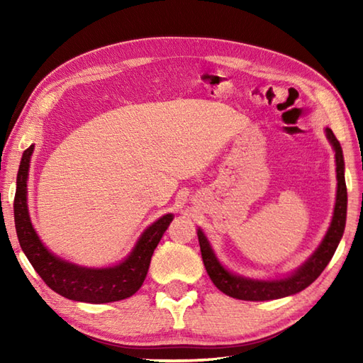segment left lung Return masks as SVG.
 <instances>
[{
  "instance_id": "1",
  "label": "left lung",
  "mask_w": 363,
  "mask_h": 363,
  "mask_svg": "<svg viewBox=\"0 0 363 363\" xmlns=\"http://www.w3.org/2000/svg\"><path fill=\"white\" fill-rule=\"evenodd\" d=\"M326 130V137L335 152V172H337V195L334 215L330 220L328 233L323 238L318 248L312 252V256L307 259L303 265L298 267L295 272L279 277V279H252L229 272L228 268L221 265L218 257L215 256L212 246L204 235L203 229L198 228V240L201 248V256L206 267V272L209 274L215 287L221 290L225 295L233 296L243 301H269L279 299L290 295H295L301 290L317 279L326 268L329 260L333 259L334 252L340 243L345 225H346V207H348V191L345 184V160L340 142L337 140L333 130L329 128Z\"/></svg>"
}]
</instances>
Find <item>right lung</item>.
<instances>
[{"label": "right lung", "mask_w": 363, "mask_h": 363, "mask_svg": "<svg viewBox=\"0 0 363 363\" xmlns=\"http://www.w3.org/2000/svg\"><path fill=\"white\" fill-rule=\"evenodd\" d=\"M33 152L34 145L23 152L13 199L15 229L21 250L26 254L30 265L51 290L68 299L104 304L133 296L142 287L152 252L174 215L167 213L146 228L138 237L134 248L117 265L89 268L60 259L42 243L30 223L28 211V176Z\"/></svg>", "instance_id": "right-lung-1"}]
</instances>
